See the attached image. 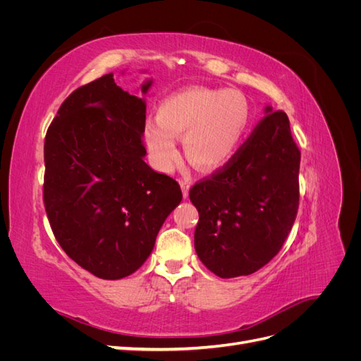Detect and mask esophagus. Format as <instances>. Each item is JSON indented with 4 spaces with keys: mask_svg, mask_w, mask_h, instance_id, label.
<instances>
[{
    "mask_svg": "<svg viewBox=\"0 0 361 361\" xmlns=\"http://www.w3.org/2000/svg\"><path fill=\"white\" fill-rule=\"evenodd\" d=\"M179 183H180V188H182L183 197L187 199V197H188V191H190L191 183H190V180H187V179H180V180H179Z\"/></svg>",
    "mask_w": 361,
    "mask_h": 361,
    "instance_id": "esophagus-1",
    "label": "esophagus"
}]
</instances>
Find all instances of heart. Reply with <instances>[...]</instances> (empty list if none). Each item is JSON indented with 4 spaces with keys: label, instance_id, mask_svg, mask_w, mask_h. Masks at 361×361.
I'll return each instance as SVG.
<instances>
[{
    "label": "heart",
    "instance_id": "obj_1",
    "mask_svg": "<svg viewBox=\"0 0 361 361\" xmlns=\"http://www.w3.org/2000/svg\"><path fill=\"white\" fill-rule=\"evenodd\" d=\"M251 125V108L238 90L188 87L170 94L157 108V120H147L145 140L155 166L170 171L185 157L203 171L224 167L241 149Z\"/></svg>",
    "mask_w": 361,
    "mask_h": 361
}]
</instances>
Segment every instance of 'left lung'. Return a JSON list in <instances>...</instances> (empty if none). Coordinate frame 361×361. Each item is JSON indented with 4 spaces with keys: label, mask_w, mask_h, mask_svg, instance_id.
<instances>
[{
    "label": "left lung",
    "mask_w": 361,
    "mask_h": 361,
    "mask_svg": "<svg viewBox=\"0 0 361 361\" xmlns=\"http://www.w3.org/2000/svg\"><path fill=\"white\" fill-rule=\"evenodd\" d=\"M265 111L238 154L190 190L199 211L195 251L221 279L267 265L297 218L301 152L286 113L269 106Z\"/></svg>",
    "instance_id": "left-lung-1"
}]
</instances>
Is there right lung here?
<instances>
[{
    "label": "right lung",
    "instance_id": "obj_1",
    "mask_svg": "<svg viewBox=\"0 0 361 361\" xmlns=\"http://www.w3.org/2000/svg\"><path fill=\"white\" fill-rule=\"evenodd\" d=\"M145 125V101L108 73L72 92L47 130L43 203L52 233L73 262L104 280L145 264L182 200L179 183L143 159Z\"/></svg>",
    "mask_w": 361,
    "mask_h": 361
}]
</instances>
